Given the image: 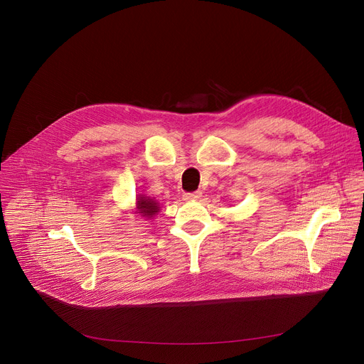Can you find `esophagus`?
<instances>
[{
    "label": "esophagus",
    "instance_id": "esophagus-1",
    "mask_svg": "<svg viewBox=\"0 0 364 364\" xmlns=\"http://www.w3.org/2000/svg\"><path fill=\"white\" fill-rule=\"evenodd\" d=\"M201 197V191H194V193H184L183 194V198L186 201H196Z\"/></svg>",
    "mask_w": 364,
    "mask_h": 364
}]
</instances>
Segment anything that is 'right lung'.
Returning <instances> with one entry per match:
<instances>
[{
    "mask_svg": "<svg viewBox=\"0 0 364 364\" xmlns=\"http://www.w3.org/2000/svg\"><path fill=\"white\" fill-rule=\"evenodd\" d=\"M160 203L157 200H154L148 196H142L139 194L136 197V203H135V213H138L141 218L152 219L155 215H159L160 212Z\"/></svg>",
    "mask_w": 364,
    "mask_h": 364,
    "instance_id": "obj_1",
    "label": "right lung"
}]
</instances>
